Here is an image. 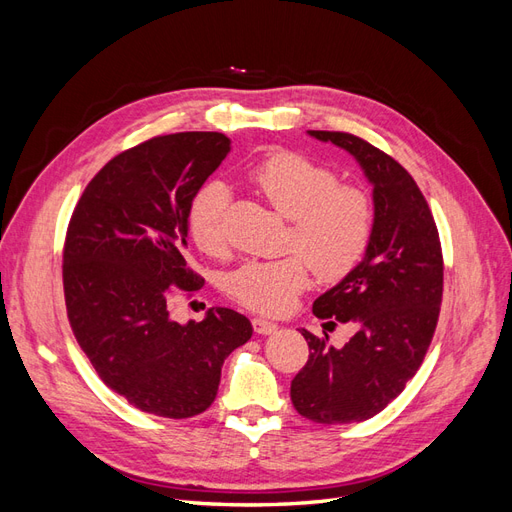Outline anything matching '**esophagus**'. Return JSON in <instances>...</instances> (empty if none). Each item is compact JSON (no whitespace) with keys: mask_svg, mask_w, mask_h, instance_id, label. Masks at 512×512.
<instances>
[{"mask_svg":"<svg viewBox=\"0 0 512 512\" xmlns=\"http://www.w3.org/2000/svg\"><path fill=\"white\" fill-rule=\"evenodd\" d=\"M252 327H254V333H258V335H269L277 329V324L271 320H265V318H252Z\"/></svg>","mask_w":512,"mask_h":512,"instance_id":"34e87169","label":"esophagus"}]
</instances>
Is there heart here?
<instances>
[{"label":"heart","instance_id":"b5f03b06","mask_svg":"<svg viewBox=\"0 0 512 512\" xmlns=\"http://www.w3.org/2000/svg\"><path fill=\"white\" fill-rule=\"evenodd\" d=\"M250 179L290 224L288 250L277 260H247L226 280L232 301L258 314L280 316L312 280H344L363 260L374 232V203L333 168L303 153L277 151L250 170ZM230 192L222 181L200 188L190 207V235L200 250L220 254Z\"/></svg>","mask_w":512,"mask_h":512}]
</instances>
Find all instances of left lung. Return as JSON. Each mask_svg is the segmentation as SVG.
<instances>
[{
    "label": "left lung",
    "mask_w": 512,
    "mask_h": 512,
    "mask_svg": "<svg viewBox=\"0 0 512 512\" xmlns=\"http://www.w3.org/2000/svg\"><path fill=\"white\" fill-rule=\"evenodd\" d=\"M309 134L359 160L374 183L376 215L365 260L312 307L327 331L348 322L356 333L333 348L327 333L303 329L309 356L290 399L314 423H361L389 406L425 359L440 318L442 245L423 192L389 153L348 132Z\"/></svg>",
    "instance_id": "1"
}]
</instances>
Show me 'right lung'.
<instances>
[{"label": "right lung", "instance_id": "1", "mask_svg": "<svg viewBox=\"0 0 512 512\" xmlns=\"http://www.w3.org/2000/svg\"><path fill=\"white\" fill-rule=\"evenodd\" d=\"M228 151L220 132L153 136L121 151L87 183L66 230L72 333L108 389L147 414H203L224 359L252 337L250 320L228 307L203 322L168 316L173 294L203 280L185 258L190 207Z\"/></svg>", "mask_w": 512, "mask_h": 512}]
</instances>
